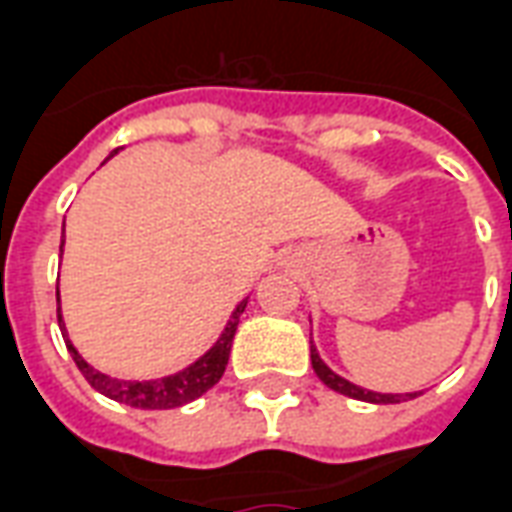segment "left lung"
<instances>
[{
	"label": "left lung",
	"mask_w": 512,
	"mask_h": 512,
	"mask_svg": "<svg viewBox=\"0 0 512 512\" xmlns=\"http://www.w3.org/2000/svg\"><path fill=\"white\" fill-rule=\"evenodd\" d=\"M310 361H313L315 375L321 378V383L337 391V394H345L351 399H361V402H372V405H397V402H405V399H416L418 391H410V394H380V391H370V388H361L351 380H345L343 375H337L334 370H329L321 356H318V348L313 345V337H310Z\"/></svg>",
	"instance_id": "left-lung-1"
}]
</instances>
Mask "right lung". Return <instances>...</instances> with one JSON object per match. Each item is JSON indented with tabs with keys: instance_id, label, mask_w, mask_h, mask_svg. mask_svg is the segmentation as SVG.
<instances>
[{
	"instance_id": "right-lung-1",
	"label": "right lung",
	"mask_w": 512,
	"mask_h": 512,
	"mask_svg": "<svg viewBox=\"0 0 512 512\" xmlns=\"http://www.w3.org/2000/svg\"><path fill=\"white\" fill-rule=\"evenodd\" d=\"M113 153H110V156H113ZM59 251H64V242L59 245ZM56 302H59V329L61 337H64V343H67V351L72 353V359L78 364V370L83 372V378H86L99 394H105V397L115 399V402H124V405L129 407H142V410H169V407H180L188 405V402H194V399H199L205 394L207 388H213L215 383L221 380L226 364H229V351H232L234 332H237V324H240L242 310L248 305V297L234 307V313L229 315V321H226L221 337H218L197 361H191L188 367L172 372V375L151 380H121L91 367V364L80 356L78 348L72 345V340H69L67 326H64V318H61L59 291H56Z\"/></svg>"
}]
</instances>
